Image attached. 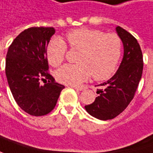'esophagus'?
Returning <instances> with one entry per match:
<instances>
[{
  "mask_svg": "<svg viewBox=\"0 0 153 153\" xmlns=\"http://www.w3.org/2000/svg\"><path fill=\"white\" fill-rule=\"evenodd\" d=\"M72 87L74 88V89H76L77 91H82V90L85 89V86L84 85H72Z\"/></svg>",
  "mask_w": 153,
  "mask_h": 153,
  "instance_id": "esophagus-1",
  "label": "esophagus"
}]
</instances>
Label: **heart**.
Returning a JSON list of instances; mask_svg holds the SVG:
<instances>
[{"label":"heart","mask_w":153,"mask_h":153,"mask_svg":"<svg viewBox=\"0 0 153 153\" xmlns=\"http://www.w3.org/2000/svg\"><path fill=\"white\" fill-rule=\"evenodd\" d=\"M68 47L79 52L74 65H66L56 72V78L66 85H79L91 75L95 80L109 79L115 72L122 53V41L116 33L90 28H79L66 35ZM68 48L60 39H53L47 48V57L52 67L64 61Z\"/></svg>","instance_id":"obj_1"}]
</instances>
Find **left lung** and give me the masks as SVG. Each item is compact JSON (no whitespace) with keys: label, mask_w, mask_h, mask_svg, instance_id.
Segmentation results:
<instances>
[{"label":"left lung","mask_w":153,"mask_h":153,"mask_svg":"<svg viewBox=\"0 0 153 153\" xmlns=\"http://www.w3.org/2000/svg\"><path fill=\"white\" fill-rule=\"evenodd\" d=\"M117 33L124 45V57L120 68L106 82L99 85L95 100L85 105V110L95 118L107 120L120 115L135 96L143 73V54L138 41L120 27Z\"/></svg>","instance_id":"obj_1"}]
</instances>
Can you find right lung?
<instances>
[{"label":"right lung","mask_w":153,"mask_h":153,"mask_svg":"<svg viewBox=\"0 0 153 153\" xmlns=\"http://www.w3.org/2000/svg\"><path fill=\"white\" fill-rule=\"evenodd\" d=\"M54 33L49 27H29L14 39L7 53L5 70L11 93L18 105L32 116L53 111L65 88L48 72L47 48Z\"/></svg>","instance_id":"right-lung-1"}]
</instances>
